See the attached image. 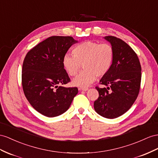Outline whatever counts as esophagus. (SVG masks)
<instances>
[{
	"instance_id": "obj_1",
	"label": "esophagus",
	"mask_w": 158,
	"mask_h": 158,
	"mask_svg": "<svg viewBox=\"0 0 158 158\" xmlns=\"http://www.w3.org/2000/svg\"><path fill=\"white\" fill-rule=\"evenodd\" d=\"M80 90H81V91H87L88 90V88H87V87H85V88H81V89H79Z\"/></svg>"
}]
</instances>
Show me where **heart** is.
I'll return each mask as SVG.
<instances>
[{
  "instance_id": "1",
  "label": "heart",
  "mask_w": 158,
  "mask_h": 158,
  "mask_svg": "<svg viewBox=\"0 0 158 158\" xmlns=\"http://www.w3.org/2000/svg\"><path fill=\"white\" fill-rule=\"evenodd\" d=\"M73 55L67 53L63 65L70 76H75L83 65L84 69L73 80L75 86L87 87L110 70L114 59V48L109 43L86 40L73 48Z\"/></svg>"
}]
</instances>
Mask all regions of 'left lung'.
Here are the masks:
<instances>
[{
	"label": "left lung",
	"mask_w": 158,
	"mask_h": 158,
	"mask_svg": "<svg viewBox=\"0 0 158 158\" xmlns=\"http://www.w3.org/2000/svg\"><path fill=\"white\" fill-rule=\"evenodd\" d=\"M105 39L114 48V59L110 70L99 82L107 87H95L99 98L94 109L102 117L114 119L127 111L138 96L141 67L135 52L123 40L114 36Z\"/></svg>",
	"instance_id": "left-lung-1"
}]
</instances>
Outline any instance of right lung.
<instances>
[{
    "mask_svg": "<svg viewBox=\"0 0 158 158\" xmlns=\"http://www.w3.org/2000/svg\"><path fill=\"white\" fill-rule=\"evenodd\" d=\"M72 37L52 36L27 52L23 63L22 85L28 102L42 115L53 118L69 108L77 87H64L70 82L63 58L73 44Z\"/></svg>",
    "mask_w": 158,
    "mask_h": 158,
    "instance_id": "1",
    "label": "right lung"
}]
</instances>
